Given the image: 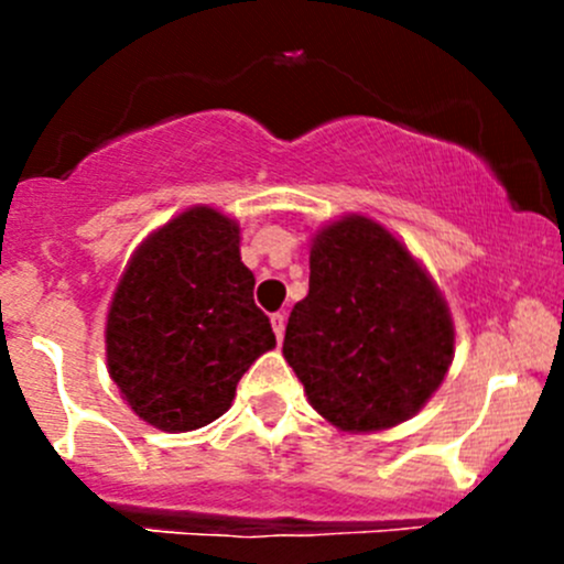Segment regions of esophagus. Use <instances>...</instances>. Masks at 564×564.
I'll return each instance as SVG.
<instances>
[{
    "mask_svg": "<svg viewBox=\"0 0 564 564\" xmlns=\"http://www.w3.org/2000/svg\"><path fill=\"white\" fill-rule=\"evenodd\" d=\"M270 324H272V333H275V338L283 340V333H286V316H283V314H272L270 316Z\"/></svg>",
    "mask_w": 564,
    "mask_h": 564,
    "instance_id": "obj_1",
    "label": "esophagus"
}]
</instances>
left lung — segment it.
<instances>
[{
  "label": "left lung",
  "instance_id": "obj_1",
  "mask_svg": "<svg viewBox=\"0 0 564 564\" xmlns=\"http://www.w3.org/2000/svg\"><path fill=\"white\" fill-rule=\"evenodd\" d=\"M453 344L445 297L384 226L349 215L318 231L283 357L322 417L344 431L403 423L442 384Z\"/></svg>",
  "mask_w": 564,
  "mask_h": 564
}]
</instances>
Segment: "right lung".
<instances>
[{"label": "right lung", "instance_id": "right-lung-1", "mask_svg": "<svg viewBox=\"0 0 564 564\" xmlns=\"http://www.w3.org/2000/svg\"><path fill=\"white\" fill-rule=\"evenodd\" d=\"M240 259V226L193 207L158 229L119 278L106 322L108 373L161 431L218 420L256 357L275 346Z\"/></svg>", "mask_w": 564, "mask_h": 564}]
</instances>
